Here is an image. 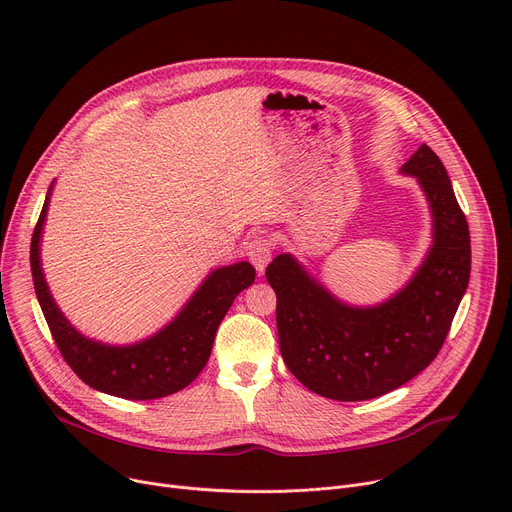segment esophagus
Here are the masks:
<instances>
[{"label":"esophagus","instance_id":"34e87169","mask_svg":"<svg viewBox=\"0 0 512 512\" xmlns=\"http://www.w3.org/2000/svg\"><path fill=\"white\" fill-rule=\"evenodd\" d=\"M274 249H272V242L263 238V236H255L253 240L247 242V257L249 261L255 265V270L261 274L265 270V265L272 261Z\"/></svg>","mask_w":512,"mask_h":512}]
</instances>
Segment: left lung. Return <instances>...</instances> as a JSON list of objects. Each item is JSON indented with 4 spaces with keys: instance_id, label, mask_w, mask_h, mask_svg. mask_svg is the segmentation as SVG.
I'll return each mask as SVG.
<instances>
[{
    "instance_id": "1",
    "label": "left lung",
    "mask_w": 512,
    "mask_h": 512,
    "mask_svg": "<svg viewBox=\"0 0 512 512\" xmlns=\"http://www.w3.org/2000/svg\"><path fill=\"white\" fill-rule=\"evenodd\" d=\"M402 174L415 176L434 218V245L409 284L375 307L338 301L292 255L265 270L276 292L280 353L311 392L369 400L413 380L448 336L471 274V236L440 157L421 145Z\"/></svg>"
}]
</instances>
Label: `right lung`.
<instances>
[{"label": "right lung", "mask_w": 512, "mask_h": 512, "mask_svg": "<svg viewBox=\"0 0 512 512\" xmlns=\"http://www.w3.org/2000/svg\"><path fill=\"white\" fill-rule=\"evenodd\" d=\"M49 195L51 186L31 240V272L41 311L64 361L87 386L128 400L164 398L186 388L205 367L230 305L255 282V267L240 261L211 272L174 321L143 342L110 346L89 340L53 303L41 270L39 242Z\"/></svg>", "instance_id": "1"}]
</instances>
